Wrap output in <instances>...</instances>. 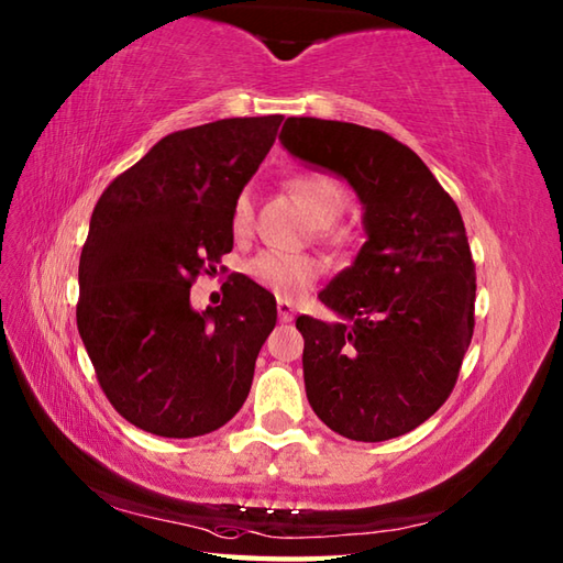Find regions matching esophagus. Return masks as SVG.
<instances>
[{
    "label": "esophagus",
    "mask_w": 563,
    "mask_h": 563,
    "mask_svg": "<svg viewBox=\"0 0 563 563\" xmlns=\"http://www.w3.org/2000/svg\"><path fill=\"white\" fill-rule=\"evenodd\" d=\"M278 314H280L283 322H290L295 317V308L288 300H278Z\"/></svg>",
    "instance_id": "obj_1"
}]
</instances>
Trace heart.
<instances>
[{
    "label": "heart",
    "mask_w": 563,
    "mask_h": 563,
    "mask_svg": "<svg viewBox=\"0 0 563 563\" xmlns=\"http://www.w3.org/2000/svg\"><path fill=\"white\" fill-rule=\"evenodd\" d=\"M288 189L320 227H330L346 201L342 184L322 172H298L288 179ZM251 229L253 203L249 194H241L231 211V231L236 239H246ZM246 273L253 283L278 295L280 300H298L322 275V263L302 253L261 251L246 263Z\"/></svg>",
    "instance_id": "1"
}]
</instances>
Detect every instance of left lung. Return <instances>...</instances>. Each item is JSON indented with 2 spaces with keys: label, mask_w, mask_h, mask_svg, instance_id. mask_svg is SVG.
<instances>
[{
  "label": "left lung",
  "mask_w": 563,
  "mask_h": 563,
  "mask_svg": "<svg viewBox=\"0 0 563 563\" xmlns=\"http://www.w3.org/2000/svg\"><path fill=\"white\" fill-rule=\"evenodd\" d=\"M280 140L344 177L364 203V246L320 292L346 322H295L308 401L352 441L404 435L445 404L473 340L477 285L463 217L423 159L382 130L288 118Z\"/></svg>",
  "instance_id": "1"
}]
</instances>
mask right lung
Masks as SVG:
<instances>
[{"label": "right lung", "mask_w": 563, "mask_h": 563, "mask_svg": "<svg viewBox=\"0 0 563 563\" xmlns=\"http://www.w3.org/2000/svg\"><path fill=\"white\" fill-rule=\"evenodd\" d=\"M280 122L227 118L172 132L100 194L76 320L108 401L142 431L203 435L246 401L275 298L241 273L221 285L217 308L191 310L189 290L231 253L233 203Z\"/></svg>", "instance_id": "obj_1"}]
</instances>
